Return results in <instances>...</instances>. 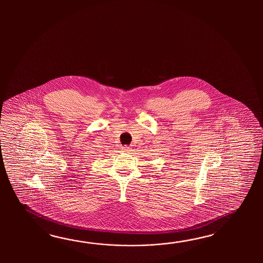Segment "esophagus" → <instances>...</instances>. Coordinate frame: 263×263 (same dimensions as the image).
Masks as SVG:
<instances>
[{
	"label": "esophagus",
	"mask_w": 263,
	"mask_h": 263,
	"mask_svg": "<svg viewBox=\"0 0 263 263\" xmlns=\"http://www.w3.org/2000/svg\"><path fill=\"white\" fill-rule=\"evenodd\" d=\"M122 148H123V151H125V152H129V151H132V148H130L129 146H123Z\"/></svg>",
	"instance_id": "obj_1"
}]
</instances>
